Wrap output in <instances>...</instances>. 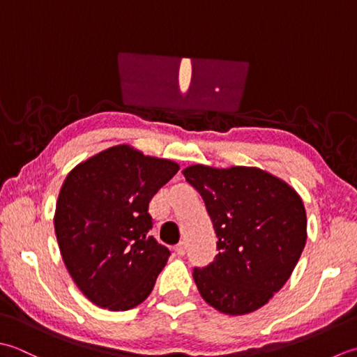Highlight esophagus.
<instances>
[{"label": "esophagus", "mask_w": 357, "mask_h": 357, "mask_svg": "<svg viewBox=\"0 0 357 357\" xmlns=\"http://www.w3.org/2000/svg\"><path fill=\"white\" fill-rule=\"evenodd\" d=\"M176 252H177V256H185V254H186V245L183 242H180L176 246Z\"/></svg>", "instance_id": "obj_1"}]
</instances>
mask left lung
Segmentation results:
<instances>
[{"mask_svg":"<svg viewBox=\"0 0 357 357\" xmlns=\"http://www.w3.org/2000/svg\"><path fill=\"white\" fill-rule=\"evenodd\" d=\"M213 220L219 254L194 268L192 278L211 307L248 314L285 285L307 242L302 199L285 181L257 168L183 171Z\"/></svg>","mask_w":357,"mask_h":357,"instance_id":"8db88e82","label":"left lung"}]
</instances>
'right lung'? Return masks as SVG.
Returning a JSON list of instances; mask_svg holds the SVG:
<instances>
[{"mask_svg":"<svg viewBox=\"0 0 357 357\" xmlns=\"http://www.w3.org/2000/svg\"><path fill=\"white\" fill-rule=\"evenodd\" d=\"M177 171L171 160L120 144L69 172L55 232L64 265L92 303L126 311L151 294L171 251L149 236V202Z\"/></svg>","mask_w":357,"mask_h":357,"instance_id":"1","label":"right lung"}]
</instances>
